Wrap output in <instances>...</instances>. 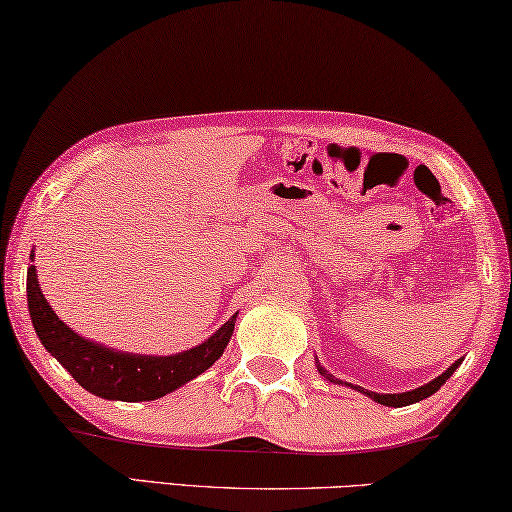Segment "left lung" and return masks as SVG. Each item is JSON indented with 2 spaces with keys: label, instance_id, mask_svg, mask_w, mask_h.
<instances>
[{
  "label": "left lung",
  "instance_id": "left-lung-1",
  "mask_svg": "<svg viewBox=\"0 0 512 512\" xmlns=\"http://www.w3.org/2000/svg\"><path fill=\"white\" fill-rule=\"evenodd\" d=\"M458 364H462V360H456L451 364L449 369H446L444 373H440V376H437L435 380H431V383H426V385H421V387H417V389H412V392H403V394H378V392H369V389H362V387H358V385H348V387H353V389H358V392H362V394H367L369 399H373L376 403H380V405H389V408H403V405H412V403H417V401H421V399H428V396L431 394H435L437 389H440L446 380L451 378V373L458 369ZM316 369H319V373L323 378H328L330 383H337V385H342V380H337L335 376H332V373H328L326 369L321 367V364H316Z\"/></svg>",
  "mask_w": 512,
  "mask_h": 512
}]
</instances>
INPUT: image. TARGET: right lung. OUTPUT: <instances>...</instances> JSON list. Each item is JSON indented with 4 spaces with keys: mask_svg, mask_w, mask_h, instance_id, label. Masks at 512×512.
Segmentation results:
<instances>
[{
    "mask_svg": "<svg viewBox=\"0 0 512 512\" xmlns=\"http://www.w3.org/2000/svg\"><path fill=\"white\" fill-rule=\"evenodd\" d=\"M34 259V250H31ZM27 303L40 342L88 392L109 401H154L205 373L230 342L237 314L207 342L177 355H134L113 351L68 328L38 285L36 266L27 269Z\"/></svg>",
    "mask_w": 512,
    "mask_h": 512,
    "instance_id": "1",
    "label": "right lung"
}]
</instances>
